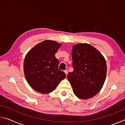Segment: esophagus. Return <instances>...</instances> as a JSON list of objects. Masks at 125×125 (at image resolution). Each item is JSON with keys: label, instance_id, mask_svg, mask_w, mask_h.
<instances>
[{"label": "esophagus", "instance_id": "esophagus-1", "mask_svg": "<svg viewBox=\"0 0 125 125\" xmlns=\"http://www.w3.org/2000/svg\"><path fill=\"white\" fill-rule=\"evenodd\" d=\"M64 72L65 73V74L66 75H67V74H68V70H65V71H64Z\"/></svg>", "mask_w": 125, "mask_h": 125}]
</instances>
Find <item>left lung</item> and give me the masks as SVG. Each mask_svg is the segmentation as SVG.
<instances>
[{"label":"left lung","instance_id":"1","mask_svg":"<svg viewBox=\"0 0 125 125\" xmlns=\"http://www.w3.org/2000/svg\"><path fill=\"white\" fill-rule=\"evenodd\" d=\"M73 71L68 80L78 98L88 99L100 92L104 84L107 67L105 58L88 43H78L72 50Z\"/></svg>","mask_w":125,"mask_h":125}]
</instances>
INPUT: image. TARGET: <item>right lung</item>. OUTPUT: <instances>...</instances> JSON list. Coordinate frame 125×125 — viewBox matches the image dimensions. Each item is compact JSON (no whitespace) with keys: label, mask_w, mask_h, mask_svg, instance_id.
I'll list each match as a JSON object with an SVG mask.
<instances>
[{"label":"right lung","mask_w":125,"mask_h":125,"mask_svg":"<svg viewBox=\"0 0 125 125\" xmlns=\"http://www.w3.org/2000/svg\"><path fill=\"white\" fill-rule=\"evenodd\" d=\"M61 46L56 41L45 40L34 46L25 56V78L31 87L39 93L53 92L66 77L58 69L59 61L55 57Z\"/></svg>","instance_id":"obj_1"}]
</instances>
